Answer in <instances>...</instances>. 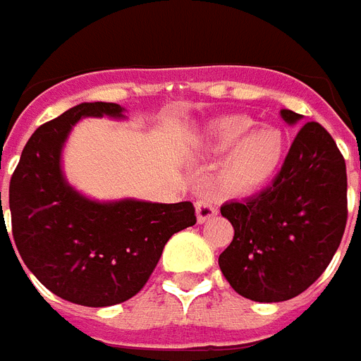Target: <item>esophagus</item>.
<instances>
[{"label":"esophagus","mask_w":361,"mask_h":361,"mask_svg":"<svg viewBox=\"0 0 361 361\" xmlns=\"http://www.w3.org/2000/svg\"><path fill=\"white\" fill-rule=\"evenodd\" d=\"M195 206H197V221L200 223V225H202V223H206V221L214 219L215 215L219 214V212H217V208H215L214 204L209 202V200H198Z\"/></svg>","instance_id":"1"}]
</instances>
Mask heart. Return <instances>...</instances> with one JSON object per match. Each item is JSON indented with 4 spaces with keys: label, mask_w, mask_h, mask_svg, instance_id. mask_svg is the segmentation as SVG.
<instances>
[{
    "label": "heart",
    "mask_w": 361,
    "mask_h": 361,
    "mask_svg": "<svg viewBox=\"0 0 361 361\" xmlns=\"http://www.w3.org/2000/svg\"><path fill=\"white\" fill-rule=\"evenodd\" d=\"M249 116H225L208 127L209 152L231 149L221 164L219 178L232 192H251L274 180L286 152L285 135L275 127H257Z\"/></svg>",
    "instance_id": "heart-1"
}]
</instances>
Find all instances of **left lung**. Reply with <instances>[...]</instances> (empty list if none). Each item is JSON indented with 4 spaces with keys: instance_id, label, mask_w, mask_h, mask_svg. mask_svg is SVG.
Listing matches in <instances>:
<instances>
[{
    "instance_id": "1",
    "label": "left lung",
    "mask_w": 361,
    "mask_h": 361,
    "mask_svg": "<svg viewBox=\"0 0 361 361\" xmlns=\"http://www.w3.org/2000/svg\"><path fill=\"white\" fill-rule=\"evenodd\" d=\"M286 123L302 116L281 110ZM221 215L234 240L219 268L240 296L285 302L302 294L328 268L347 226V166L336 140L317 121L298 130L274 183Z\"/></svg>"
}]
</instances>
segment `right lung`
Masks as SVG:
<instances>
[{
	"label": "right lung",
	"mask_w": 361,
	"mask_h": 361,
	"mask_svg": "<svg viewBox=\"0 0 361 361\" xmlns=\"http://www.w3.org/2000/svg\"><path fill=\"white\" fill-rule=\"evenodd\" d=\"M87 116L125 118L120 104L82 103L41 125L11 178L8 208L13 240L31 274L67 302L106 307L142 290L166 241L197 215L191 202H97L75 191L61 172V149Z\"/></svg>",
	"instance_id": "right-lung-1"
}]
</instances>
